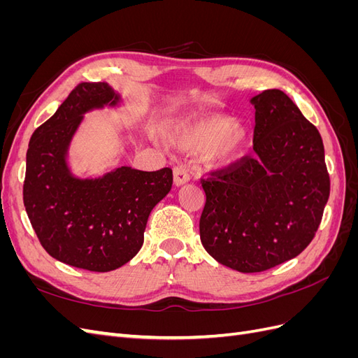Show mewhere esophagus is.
I'll return each instance as SVG.
<instances>
[{
    "mask_svg": "<svg viewBox=\"0 0 358 358\" xmlns=\"http://www.w3.org/2000/svg\"><path fill=\"white\" fill-rule=\"evenodd\" d=\"M189 180V175L187 169L183 166H176L173 169V183H175L176 187H182L185 185V183Z\"/></svg>",
    "mask_w": 358,
    "mask_h": 358,
    "instance_id": "obj_1",
    "label": "esophagus"
}]
</instances>
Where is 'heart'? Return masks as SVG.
I'll return each instance as SVG.
<instances>
[{
    "label": "heart",
    "instance_id": "obj_1",
    "mask_svg": "<svg viewBox=\"0 0 358 358\" xmlns=\"http://www.w3.org/2000/svg\"><path fill=\"white\" fill-rule=\"evenodd\" d=\"M170 145L182 150H204L210 166H229L239 158L248 143V131L233 119L212 115L197 119H180L167 133Z\"/></svg>",
    "mask_w": 358,
    "mask_h": 358
}]
</instances>
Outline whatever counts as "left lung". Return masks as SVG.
Listing matches in <instances>:
<instances>
[{"mask_svg":"<svg viewBox=\"0 0 358 358\" xmlns=\"http://www.w3.org/2000/svg\"><path fill=\"white\" fill-rule=\"evenodd\" d=\"M251 103L254 157L201 179V243L216 262L242 273L297 257L315 237L330 196L317 127L279 90H266Z\"/></svg>","mask_w":358,"mask_h":358,"instance_id":"1","label":"left lung"}]
</instances>
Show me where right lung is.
Returning a JSON list of instances; mask_svg holds the SVG:
<instances>
[{
	"mask_svg": "<svg viewBox=\"0 0 358 358\" xmlns=\"http://www.w3.org/2000/svg\"><path fill=\"white\" fill-rule=\"evenodd\" d=\"M119 100L104 82L78 85L36 129L27 150L24 204L41 246L58 262L91 272H110L140 251L149 213L173 183L169 167L122 166L101 178L73 176L67 154L83 115Z\"/></svg>",
	"mask_w": 358,
	"mask_h": 358,
	"instance_id": "add662e5",
	"label": "right lung"
}]
</instances>
